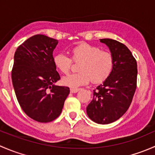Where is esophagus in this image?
I'll return each mask as SVG.
<instances>
[{
    "mask_svg": "<svg viewBox=\"0 0 155 155\" xmlns=\"http://www.w3.org/2000/svg\"><path fill=\"white\" fill-rule=\"evenodd\" d=\"M79 91V88H71L70 89V92H71V93H73V94L77 93Z\"/></svg>",
    "mask_w": 155,
    "mask_h": 155,
    "instance_id": "34e87169",
    "label": "esophagus"
}]
</instances>
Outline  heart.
<instances>
[{"label":"heart","instance_id":"obj_1","mask_svg":"<svg viewBox=\"0 0 155 155\" xmlns=\"http://www.w3.org/2000/svg\"><path fill=\"white\" fill-rule=\"evenodd\" d=\"M72 59L80 62L78 70L80 73L64 76L62 82L72 88L85 85L91 79L100 83L109 76L113 68V57L109 51L89 44H81L71 50ZM53 62L61 73H68L72 66V60L64 53H58L53 57Z\"/></svg>","mask_w":155,"mask_h":155}]
</instances>
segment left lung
<instances>
[{
	"label": "left lung",
	"instance_id": "1",
	"mask_svg": "<svg viewBox=\"0 0 155 155\" xmlns=\"http://www.w3.org/2000/svg\"><path fill=\"white\" fill-rule=\"evenodd\" d=\"M100 41L109 47L113 57V68L103 83L93 91V100L86 112L95 123L107 124L119 119L130 105L137 88V64L123 43L108 38Z\"/></svg>",
	"mask_w": 155,
	"mask_h": 155
}]
</instances>
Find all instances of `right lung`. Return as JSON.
Segmentation results:
<instances>
[{
    "label": "right lung",
    "instance_id": "add662e5",
    "mask_svg": "<svg viewBox=\"0 0 155 155\" xmlns=\"http://www.w3.org/2000/svg\"><path fill=\"white\" fill-rule=\"evenodd\" d=\"M58 43L55 39L37 34L14 54L12 81L17 100L25 113L38 122L57 118L70 94L68 87L54 85L60 79L53 62Z\"/></svg>",
    "mask_w": 155,
    "mask_h": 155
}]
</instances>
